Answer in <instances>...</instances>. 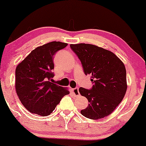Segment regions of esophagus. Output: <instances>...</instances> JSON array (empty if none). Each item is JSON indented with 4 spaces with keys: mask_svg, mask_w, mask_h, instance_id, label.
<instances>
[{
    "mask_svg": "<svg viewBox=\"0 0 146 146\" xmlns=\"http://www.w3.org/2000/svg\"><path fill=\"white\" fill-rule=\"evenodd\" d=\"M72 92L74 94L75 96H78L80 95V92H79V90H78V88H74V89H72L71 90Z\"/></svg>",
    "mask_w": 146,
    "mask_h": 146,
    "instance_id": "34e87169",
    "label": "esophagus"
}]
</instances>
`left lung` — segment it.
Returning <instances> with one entry per match:
<instances>
[{
    "label": "left lung",
    "instance_id": "1",
    "mask_svg": "<svg viewBox=\"0 0 146 146\" xmlns=\"http://www.w3.org/2000/svg\"><path fill=\"white\" fill-rule=\"evenodd\" d=\"M80 60L85 74L91 75L90 90L80 88L79 92L88 100L84 116L98 119L111 114L119 104L127 90L126 70L122 61L111 51L90 44H70Z\"/></svg>",
    "mask_w": 146,
    "mask_h": 146
}]
</instances>
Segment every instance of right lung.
<instances>
[{
  "instance_id": "add662e5",
  "label": "right lung",
  "mask_w": 146,
  "mask_h": 146,
  "mask_svg": "<svg viewBox=\"0 0 146 146\" xmlns=\"http://www.w3.org/2000/svg\"><path fill=\"white\" fill-rule=\"evenodd\" d=\"M67 43L50 42L33 50L17 66L16 92L23 105L30 112L46 116L66 95L67 88L51 82L54 74L53 56Z\"/></svg>"
}]
</instances>
